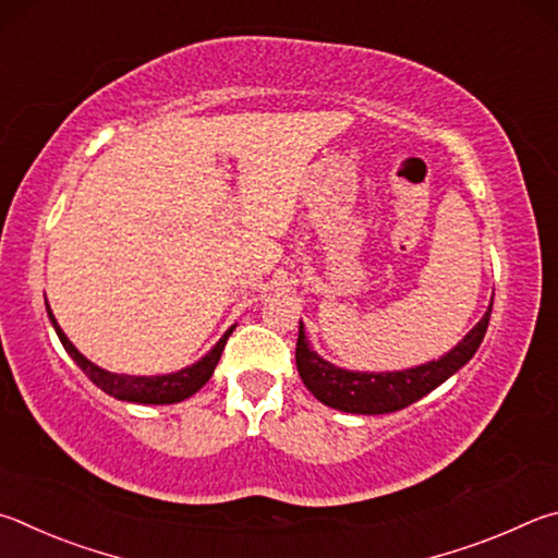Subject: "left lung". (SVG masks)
I'll use <instances>...</instances> for the list:
<instances>
[{
    "label": "left lung",
    "mask_w": 558,
    "mask_h": 558,
    "mask_svg": "<svg viewBox=\"0 0 558 558\" xmlns=\"http://www.w3.org/2000/svg\"><path fill=\"white\" fill-rule=\"evenodd\" d=\"M493 304L487 306L485 316L453 350L432 363L399 369V373H353L330 365L308 345L304 324L299 320V340H296V367L299 375L318 402L333 407L338 412L348 414H389L399 412L409 404L434 392L448 377L458 373L468 360L481 348L487 324H490Z\"/></svg>",
    "instance_id": "8db88e82"
}]
</instances>
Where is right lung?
Instances as JSON below:
<instances>
[{"label":"right lung","instance_id":"obj_1","mask_svg":"<svg viewBox=\"0 0 558 558\" xmlns=\"http://www.w3.org/2000/svg\"><path fill=\"white\" fill-rule=\"evenodd\" d=\"M46 311H48V318H51L58 338H61L65 353L75 360V365L81 367L83 373L90 377L105 395L122 399V402H134V404H175V402H183V399L193 397L213 377V369H215V365H218L225 343H228V338L234 330V326H232L228 333H225L218 343H215L210 353L201 357L198 363H193L191 367H183V369H179V373H171V375L134 377V375L107 373V369L93 365L90 360L77 353V348L71 343V340H68L61 326H58L51 306L46 304Z\"/></svg>","mask_w":558,"mask_h":558}]
</instances>
